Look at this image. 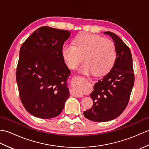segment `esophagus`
<instances>
[{
  "label": "esophagus",
  "instance_id": "34e87169",
  "mask_svg": "<svg viewBox=\"0 0 149 149\" xmlns=\"http://www.w3.org/2000/svg\"><path fill=\"white\" fill-rule=\"evenodd\" d=\"M73 94H74V95L75 97H83V95L80 94V93H78L77 92H73Z\"/></svg>",
  "mask_w": 149,
  "mask_h": 149
}]
</instances>
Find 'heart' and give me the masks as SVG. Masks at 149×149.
I'll return each mask as SVG.
<instances>
[{
    "label": "heart",
    "mask_w": 149,
    "mask_h": 149,
    "mask_svg": "<svg viewBox=\"0 0 149 149\" xmlns=\"http://www.w3.org/2000/svg\"><path fill=\"white\" fill-rule=\"evenodd\" d=\"M61 55L70 68L74 69L82 61L79 68L82 74L94 73L101 75L108 72L113 67L116 58V47L111 40L91 34H81L73 40V45L65 44Z\"/></svg>",
    "instance_id": "obj_1"
}]
</instances>
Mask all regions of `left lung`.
<instances>
[{
	"instance_id": "obj_1",
	"label": "left lung",
	"mask_w": 149,
	"mask_h": 149,
	"mask_svg": "<svg viewBox=\"0 0 149 149\" xmlns=\"http://www.w3.org/2000/svg\"><path fill=\"white\" fill-rule=\"evenodd\" d=\"M111 37L116 58L111 70L94 84L90 94L93 107L83 112L94 122H107L117 118L127 107L134 85V75L131 50L115 33L104 32Z\"/></svg>"
}]
</instances>
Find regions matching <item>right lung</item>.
Listing matches in <instances>:
<instances>
[{
    "mask_svg": "<svg viewBox=\"0 0 149 149\" xmlns=\"http://www.w3.org/2000/svg\"><path fill=\"white\" fill-rule=\"evenodd\" d=\"M70 35L68 31L41 27L20 48L16 73L19 95L25 109L38 118L58 116L70 96L71 72L61 55Z\"/></svg>",
    "mask_w": 149,
    "mask_h": 149,
    "instance_id": "add662e5",
    "label": "right lung"
}]
</instances>
